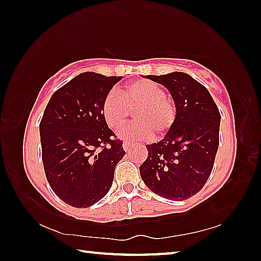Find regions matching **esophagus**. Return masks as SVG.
Listing matches in <instances>:
<instances>
[{
  "instance_id": "esophagus-1",
  "label": "esophagus",
  "mask_w": 261,
  "mask_h": 261,
  "mask_svg": "<svg viewBox=\"0 0 261 261\" xmlns=\"http://www.w3.org/2000/svg\"><path fill=\"white\" fill-rule=\"evenodd\" d=\"M132 145L134 144L129 143V141H124V143H123V148H124L125 151H129V149L132 147Z\"/></svg>"
}]
</instances>
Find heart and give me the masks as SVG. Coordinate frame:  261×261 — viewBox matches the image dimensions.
Instances as JSON below:
<instances>
[{
  "label": "heart",
  "mask_w": 261,
  "mask_h": 261,
  "mask_svg": "<svg viewBox=\"0 0 261 261\" xmlns=\"http://www.w3.org/2000/svg\"><path fill=\"white\" fill-rule=\"evenodd\" d=\"M135 114V123L120 132L126 140L160 139L169 132L177 118V109L168 98L165 88L149 81H137L121 88L120 94L110 92L102 105V115L108 125L118 130Z\"/></svg>",
  "instance_id": "obj_1"
}]
</instances>
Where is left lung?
<instances>
[{
    "label": "left lung",
    "instance_id": "left-lung-1",
    "mask_svg": "<svg viewBox=\"0 0 261 261\" xmlns=\"http://www.w3.org/2000/svg\"><path fill=\"white\" fill-rule=\"evenodd\" d=\"M170 92L177 118L161 141L146 145L148 156L139 167L146 187L162 198L187 200L204 188L219 147L221 115L213 98L184 72L146 76Z\"/></svg>",
    "mask_w": 261,
    "mask_h": 261
}]
</instances>
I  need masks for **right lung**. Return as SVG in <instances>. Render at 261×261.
<instances>
[{
    "label": "right lung",
    "mask_w": 261,
    "mask_h": 261,
    "mask_svg": "<svg viewBox=\"0 0 261 261\" xmlns=\"http://www.w3.org/2000/svg\"><path fill=\"white\" fill-rule=\"evenodd\" d=\"M122 77L84 72L59 88L40 122L42 162L48 183L76 208L94 205L108 193L125 151L109 129L102 105Z\"/></svg>",
    "instance_id": "add662e5"
}]
</instances>
